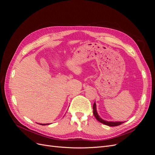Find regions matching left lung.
Returning <instances> with one entry per match:
<instances>
[{"label": "left lung", "mask_w": 155, "mask_h": 155, "mask_svg": "<svg viewBox=\"0 0 155 155\" xmlns=\"http://www.w3.org/2000/svg\"><path fill=\"white\" fill-rule=\"evenodd\" d=\"M93 113L94 115L95 118H96V120L97 121H99L100 122H101L103 124H105L106 125L108 126H110V127H114V126H118L120 125L121 124H122L123 123H124V121H105L104 120L101 119L100 116L98 115L97 110H96V103L94 102V104L93 105Z\"/></svg>", "instance_id": "obj_1"}]
</instances>
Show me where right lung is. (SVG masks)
<instances>
[{"label":"right lung","mask_w":155,"mask_h":155,"mask_svg":"<svg viewBox=\"0 0 155 155\" xmlns=\"http://www.w3.org/2000/svg\"><path fill=\"white\" fill-rule=\"evenodd\" d=\"M40 125H49V124H40Z\"/></svg>","instance_id":"1"}]
</instances>
